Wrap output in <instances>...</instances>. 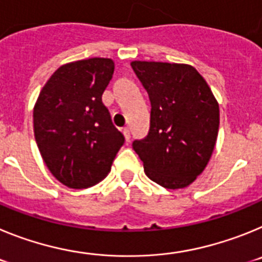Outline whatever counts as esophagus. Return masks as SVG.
Listing matches in <instances>:
<instances>
[{"instance_id":"esophagus-1","label":"esophagus","mask_w":262,"mask_h":262,"mask_svg":"<svg viewBox=\"0 0 262 262\" xmlns=\"http://www.w3.org/2000/svg\"><path fill=\"white\" fill-rule=\"evenodd\" d=\"M123 135H124V139H126V142H129V129L128 128H123Z\"/></svg>"}]
</instances>
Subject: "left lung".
<instances>
[{
    "label": "left lung",
    "mask_w": 262,
    "mask_h": 262,
    "mask_svg": "<svg viewBox=\"0 0 262 262\" xmlns=\"http://www.w3.org/2000/svg\"><path fill=\"white\" fill-rule=\"evenodd\" d=\"M151 101L147 138L133 143L144 172L165 189H184L205 170L219 129V103L189 64L131 62Z\"/></svg>",
    "instance_id": "1"
}]
</instances>
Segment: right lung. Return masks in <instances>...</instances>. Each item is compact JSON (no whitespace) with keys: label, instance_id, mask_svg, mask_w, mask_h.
Returning <instances> with one entry per match:
<instances>
[{"label":"right lung","instance_id":"right-lung-1","mask_svg":"<svg viewBox=\"0 0 262 262\" xmlns=\"http://www.w3.org/2000/svg\"><path fill=\"white\" fill-rule=\"evenodd\" d=\"M114 61L92 57L55 71L34 106V135L41 159L57 181L71 189L94 186L108 174L124 143L102 94Z\"/></svg>","mask_w":262,"mask_h":262}]
</instances>
